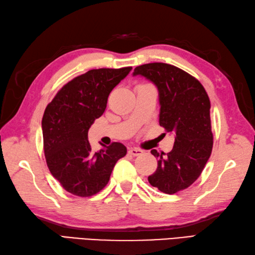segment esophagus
<instances>
[{
	"instance_id": "esophagus-1",
	"label": "esophagus",
	"mask_w": 255,
	"mask_h": 255,
	"mask_svg": "<svg viewBox=\"0 0 255 255\" xmlns=\"http://www.w3.org/2000/svg\"><path fill=\"white\" fill-rule=\"evenodd\" d=\"M128 153L133 155V156H138V155H142L144 152H143V149H141V148L132 147V148L128 149Z\"/></svg>"
}]
</instances>
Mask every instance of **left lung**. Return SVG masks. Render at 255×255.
<instances>
[{"mask_svg": "<svg viewBox=\"0 0 255 255\" xmlns=\"http://www.w3.org/2000/svg\"><path fill=\"white\" fill-rule=\"evenodd\" d=\"M137 75L157 87L159 126L175 135L169 153L150 150L158 160L148 181L162 193L173 195L193 185L210 157L214 135L209 97L195 77L173 65L145 64L134 69L133 76Z\"/></svg>", "mask_w": 255, "mask_h": 255, "instance_id": "8db88e82", "label": "left lung"}]
</instances>
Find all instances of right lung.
Listing matches in <instances>:
<instances>
[{
    "mask_svg": "<svg viewBox=\"0 0 255 255\" xmlns=\"http://www.w3.org/2000/svg\"><path fill=\"white\" fill-rule=\"evenodd\" d=\"M131 70L132 67L89 70L66 84L46 107L41 120L46 163L72 195L90 197L101 191L114 165L127 155V147L119 142L93 153L88 131L105 112L113 88Z\"/></svg>",
    "mask_w": 255,
    "mask_h": 255,
    "instance_id": "right-lung-1",
    "label": "right lung"
}]
</instances>
